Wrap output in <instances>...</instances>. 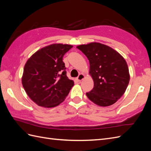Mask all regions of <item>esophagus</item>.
Returning <instances> with one entry per match:
<instances>
[{
	"mask_svg": "<svg viewBox=\"0 0 151 151\" xmlns=\"http://www.w3.org/2000/svg\"><path fill=\"white\" fill-rule=\"evenodd\" d=\"M84 77H85V76H84V74H80L79 75V76L77 77V80L78 81H81L82 80H83V79H84Z\"/></svg>",
	"mask_w": 151,
	"mask_h": 151,
	"instance_id": "obj_1",
	"label": "esophagus"
}]
</instances>
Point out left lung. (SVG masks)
I'll return each mask as SVG.
<instances>
[{
    "instance_id": "1",
    "label": "left lung",
    "mask_w": 151,
    "mask_h": 151,
    "mask_svg": "<svg viewBox=\"0 0 151 151\" xmlns=\"http://www.w3.org/2000/svg\"><path fill=\"white\" fill-rule=\"evenodd\" d=\"M77 48L89 61V75L94 88L88 98L100 106L115 103L125 93L130 81L127 63L121 55L110 47L97 42L80 45Z\"/></svg>"
}]
</instances>
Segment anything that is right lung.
Segmentation results:
<instances>
[{
	"instance_id": "add662e5",
	"label": "right lung",
	"mask_w": 151,
	"mask_h": 151,
	"mask_svg": "<svg viewBox=\"0 0 151 151\" xmlns=\"http://www.w3.org/2000/svg\"><path fill=\"white\" fill-rule=\"evenodd\" d=\"M73 46L55 43L38 50L27 60L22 84L30 99L40 106L55 107L64 101L74 81L67 76L63 57Z\"/></svg>"
}]
</instances>
